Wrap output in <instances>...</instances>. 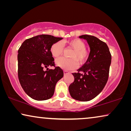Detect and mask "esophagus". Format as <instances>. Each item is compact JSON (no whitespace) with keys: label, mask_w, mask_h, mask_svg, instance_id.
I'll return each instance as SVG.
<instances>
[{"label":"esophagus","mask_w":131,"mask_h":131,"mask_svg":"<svg viewBox=\"0 0 131 131\" xmlns=\"http://www.w3.org/2000/svg\"><path fill=\"white\" fill-rule=\"evenodd\" d=\"M68 73H69V71L67 70H64V75L67 74H68Z\"/></svg>","instance_id":"34e87169"}]
</instances>
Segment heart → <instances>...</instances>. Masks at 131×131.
Returning a JSON list of instances; mask_svg holds the SVG:
<instances>
[{
  "label": "heart",
  "mask_w": 131,
  "mask_h": 131,
  "mask_svg": "<svg viewBox=\"0 0 131 131\" xmlns=\"http://www.w3.org/2000/svg\"><path fill=\"white\" fill-rule=\"evenodd\" d=\"M67 45L73 49L70 57L66 58L61 57L55 61V64L59 67L64 70H72L75 69L78 65L85 64L89 57V51L85 48V43L83 41L79 39L69 40L67 42ZM64 46L61 42L58 41L52 45L50 48L51 54L54 57H58L63 53Z\"/></svg>",
  "instance_id": "1"
}]
</instances>
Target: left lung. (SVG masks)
<instances>
[{
  "label": "left lung",
  "instance_id": "left-lung-1",
  "mask_svg": "<svg viewBox=\"0 0 131 131\" xmlns=\"http://www.w3.org/2000/svg\"><path fill=\"white\" fill-rule=\"evenodd\" d=\"M90 47L88 60L72 73L74 80L70 85L69 90L71 97L80 101L94 99L103 91L108 79L109 70L112 61L110 50L105 42L91 35H82Z\"/></svg>",
  "mask_w": 131,
  "mask_h": 131
}]
</instances>
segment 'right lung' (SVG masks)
Returning <instances> with one entry per match:
<instances>
[{"mask_svg":"<svg viewBox=\"0 0 131 131\" xmlns=\"http://www.w3.org/2000/svg\"><path fill=\"white\" fill-rule=\"evenodd\" d=\"M62 39L41 35L26 39L18 51V76L23 89L30 97L37 101L51 98L57 82L64 76L62 70L55 67L50 51L52 45ZM49 66L55 69H49ZM46 68L47 70L44 69Z\"/></svg>","mask_w":131,"mask_h":131,"instance_id":"add662e5","label":"right lung"}]
</instances>
